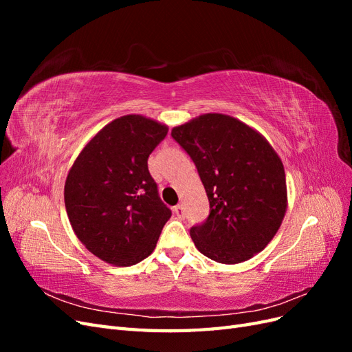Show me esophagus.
Wrapping results in <instances>:
<instances>
[{
	"mask_svg": "<svg viewBox=\"0 0 352 352\" xmlns=\"http://www.w3.org/2000/svg\"><path fill=\"white\" fill-rule=\"evenodd\" d=\"M173 212H175V216H177L179 219H184L185 217V208H184V206H176L173 208Z\"/></svg>",
	"mask_w": 352,
	"mask_h": 352,
	"instance_id": "34e87169",
	"label": "esophagus"
}]
</instances>
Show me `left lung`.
<instances>
[{"mask_svg":"<svg viewBox=\"0 0 352 352\" xmlns=\"http://www.w3.org/2000/svg\"><path fill=\"white\" fill-rule=\"evenodd\" d=\"M194 160L210 216L190 229L197 250L221 264H238L267 247L287 208L285 168L270 142L235 117L201 114L172 129Z\"/></svg>","mask_w":352,"mask_h":352,"instance_id":"left-lung-1","label":"left lung"}]
</instances>
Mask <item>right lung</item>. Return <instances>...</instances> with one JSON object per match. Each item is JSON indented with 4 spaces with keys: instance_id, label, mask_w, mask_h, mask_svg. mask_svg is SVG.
Returning a JSON list of instances; mask_svg holds the SVG:
<instances>
[{
    "instance_id": "1",
    "label": "right lung",
    "mask_w": 352,
    "mask_h": 352,
    "mask_svg": "<svg viewBox=\"0 0 352 352\" xmlns=\"http://www.w3.org/2000/svg\"><path fill=\"white\" fill-rule=\"evenodd\" d=\"M168 127L126 114L95 133L72 164L65 204L74 235L100 260L127 267L150 255L172 216L148 172Z\"/></svg>"
}]
</instances>
